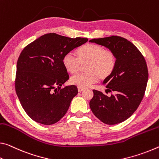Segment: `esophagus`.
Returning <instances> with one entry per match:
<instances>
[{
	"instance_id": "obj_1",
	"label": "esophagus",
	"mask_w": 159,
	"mask_h": 159,
	"mask_svg": "<svg viewBox=\"0 0 159 159\" xmlns=\"http://www.w3.org/2000/svg\"><path fill=\"white\" fill-rule=\"evenodd\" d=\"M84 88H81V87H78V92H82L83 90H84Z\"/></svg>"
}]
</instances>
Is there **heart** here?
I'll use <instances>...</instances> for the list:
<instances>
[{
    "label": "heart",
    "instance_id": "obj_1",
    "mask_svg": "<svg viewBox=\"0 0 159 159\" xmlns=\"http://www.w3.org/2000/svg\"><path fill=\"white\" fill-rule=\"evenodd\" d=\"M77 58L71 53L65 54L62 65L70 74L79 71L81 65H85L84 73L75 75L70 83L78 87L86 88L97 82L98 79L106 80L113 73L116 65L115 53L103 46L95 43H87L77 51Z\"/></svg>",
    "mask_w": 159,
    "mask_h": 159
}]
</instances>
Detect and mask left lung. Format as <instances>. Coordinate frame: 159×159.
Wrapping results in <instances>:
<instances>
[{
  "label": "left lung",
  "mask_w": 159,
  "mask_h": 159,
  "mask_svg": "<svg viewBox=\"0 0 159 159\" xmlns=\"http://www.w3.org/2000/svg\"><path fill=\"white\" fill-rule=\"evenodd\" d=\"M89 41L108 48L116 57L115 70L103 82L106 91L115 94L108 97L93 90L90 108L103 123H120L134 113L144 97L149 77L147 62L139 49L121 36L93 39Z\"/></svg>",
  "instance_id": "1"
}]
</instances>
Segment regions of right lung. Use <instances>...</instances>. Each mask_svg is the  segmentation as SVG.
<instances>
[{
  "label": "right lung",
  "mask_w": 159,
  "mask_h": 159,
  "mask_svg": "<svg viewBox=\"0 0 159 159\" xmlns=\"http://www.w3.org/2000/svg\"><path fill=\"white\" fill-rule=\"evenodd\" d=\"M87 41V38L72 39L49 33L21 52L17 62L15 91L23 109L33 120L49 125L66 115L78 90L75 85L61 88L69 79L62 60L65 54Z\"/></svg>",
  "instance_id": "add662e5"
}]
</instances>
